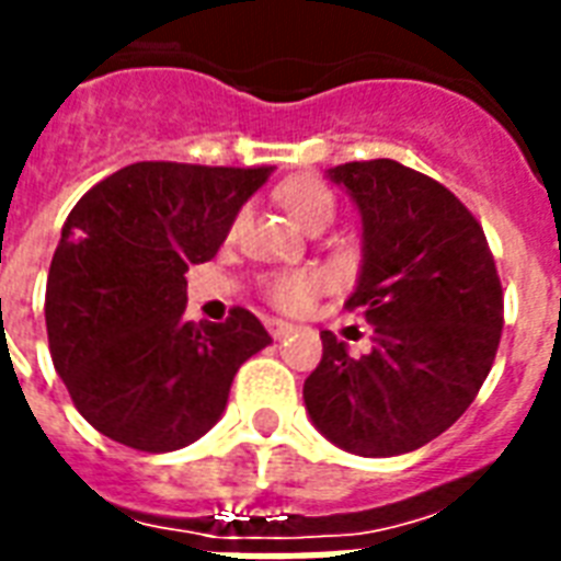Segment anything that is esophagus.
Masks as SVG:
<instances>
[{
    "instance_id": "esophagus-1",
    "label": "esophagus",
    "mask_w": 561,
    "mask_h": 561,
    "mask_svg": "<svg viewBox=\"0 0 561 561\" xmlns=\"http://www.w3.org/2000/svg\"><path fill=\"white\" fill-rule=\"evenodd\" d=\"M267 333L279 342V339H285V335H291L294 333V323L288 321H276V318H270L267 321Z\"/></svg>"
}]
</instances>
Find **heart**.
<instances>
[{"label":"heart","mask_w":561,"mask_h":561,"mask_svg":"<svg viewBox=\"0 0 561 561\" xmlns=\"http://www.w3.org/2000/svg\"><path fill=\"white\" fill-rule=\"evenodd\" d=\"M285 210L291 214L294 222L306 231L327 228L335 219L339 202L330 186L318 178H294L279 190ZM321 291V276L312 270H279L261 279V294L270 306L279 312H300Z\"/></svg>","instance_id":"b5f03b06"}]
</instances>
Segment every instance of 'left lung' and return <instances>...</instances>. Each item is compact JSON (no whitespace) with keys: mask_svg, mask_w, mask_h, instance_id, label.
I'll return each instance as SVG.
<instances>
[{"mask_svg":"<svg viewBox=\"0 0 561 561\" xmlns=\"http://www.w3.org/2000/svg\"><path fill=\"white\" fill-rule=\"evenodd\" d=\"M327 175L363 214V270L344 306L375 335L351 356L323 330L302 401L339 449L392 458L439 437L479 396L500 347L502 285L479 219L434 178L396 160Z\"/></svg>","mask_w":561,"mask_h":561,"instance_id":"obj_1","label":"left lung"}]
</instances>
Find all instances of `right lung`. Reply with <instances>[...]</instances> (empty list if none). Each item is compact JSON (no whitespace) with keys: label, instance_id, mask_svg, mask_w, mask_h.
<instances>
[{"label":"right lung","instance_id":"obj_1","mask_svg":"<svg viewBox=\"0 0 561 561\" xmlns=\"http://www.w3.org/2000/svg\"><path fill=\"white\" fill-rule=\"evenodd\" d=\"M270 165L133 163L73 205L47 276V339L73 408L103 437L175 451L217 425L270 335L234 306L184 321L190 264L217 255Z\"/></svg>","mask_w":561,"mask_h":561}]
</instances>
